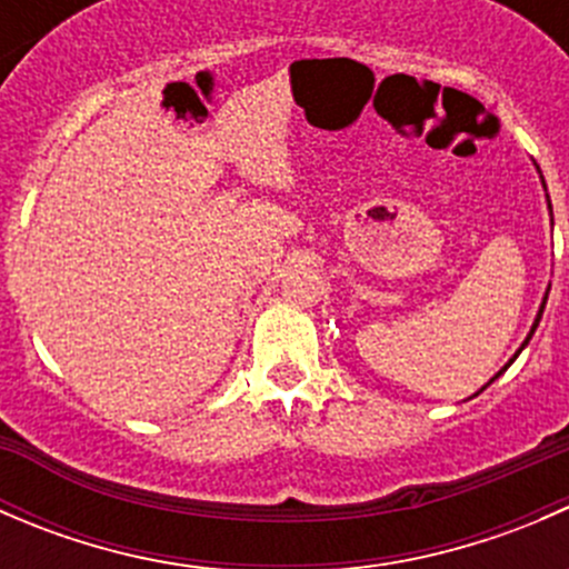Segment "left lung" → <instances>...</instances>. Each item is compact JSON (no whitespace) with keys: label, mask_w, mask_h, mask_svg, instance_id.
<instances>
[{"label":"left lung","mask_w":569,"mask_h":569,"mask_svg":"<svg viewBox=\"0 0 569 569\" xmlns=\"http://www.w3.org/2000/svg\"><path fill=\"white\" fill-rule=\"evenodd\" d=\"M548 206H550V203H548ZM542 311H545V302H542V308H539V313H537V321H533V327H531V332H529V338H531V336H533V330H537V325H539V319H542ZM529 338H526V341H523V347H526V343H529ZM523 347H520V349H523ZM520 349H518V355H520ZM518 355H515V358H518ZM515 358H512V360H515ZM512 360H509V363H512ZM509 363H507V366H509ZM507 366H503V369H507ZM503 369H501V371H503ZM501 371H498V375H501ZM498 375H496V377H498ZM496 377H492V380H496ZM492 380H490V382H492Z\"/></svg>","instance_id":"left-lung-1"}]
</instances>
